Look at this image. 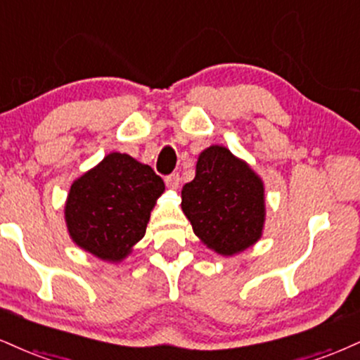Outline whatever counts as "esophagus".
I'll use <instances>...</instances> for the list:
<instances>
[{
  "label": "esophagus",
  "instance_id": "34e87169",
  "mask_svg": "<svg viewBox=\"0 0 360 360\" xmlns=\"http://www.w3.org/2000/svg\"><path fill=\"white\" fill-rule=\"evenodd\" d=\"M179 183H181V177H179V174H177V172H172V174H169L166 177V186H167V188L177 189V188H179Z\"/></svg>",
  "mask_w": 360,
  "mask_h": 360
}]
</instances>
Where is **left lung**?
<instances>
[{"label":"left lung","instance_id":"left-lung-1","mask_svg":"<svg viewBox=\"0 0 360 360\" xmlns=\"http://www.w3.org/2000/svg\"><path fill=\"white\" fill-rule=\"evenodd\" d=\"M263 183L226 147L211 146L196 164V177L186 183L184 214L194 233L221 255L240 253L257 243L265 223Z\"/></svg>","mask_w":360,"mask_h":360}]
</instances>
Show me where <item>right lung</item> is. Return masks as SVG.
Returning <instances> with one entry per match:
<instances>
[{
	"instance_id": "add662e5",
	"label": "right lung",
	"mask_w": 360,
	"mask_h": 360,
	"mask_svg": "<svg viewBox=\"0 0 360 360\" xmlns=\"http://www.w3.org/2000/svg\"><path fill=\"white\" fill-rule=\"evenodd\" d=\"M162 193L164 181L153 167L112 153L72 184L65 206L68 233L95 257L120 262L144 236Z\"/></svg>"
}]
</instances>
